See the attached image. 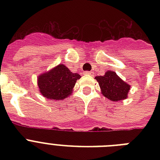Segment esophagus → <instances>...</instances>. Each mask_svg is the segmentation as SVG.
<instances>
[{
    "label": "esophagus",
    "instance_id": "1",
    "mask_svg": "<svg viewBox=\"0 0 160 160\" xmlns=\"http://www.w3.org/2000/svg\"><path fill=\"white\" fill-rule=\"evenodd\" d=\"M84 75H93L92 71H85L84 72Z\"/></svg>",
    "mask_w": 160,
    "mask_h": 160
}]
</instances>
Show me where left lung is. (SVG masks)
<instances>
[{
    "label": "left lung",
    "instance_id": "left-lung-1",
    "mask_svg": "<svg viewBox=\"0 0 160 160\" xmlns=\"http://www.w3.org/2000/svg\"><path fill=\"white\" fill-rule=\"evenodd\" d=\"M95 80L105 97L111 101H119L128 98V93L130 90V85L124 82L114 71L108 70L104 75L96 76Z\"/></svg>",
    "mask_w": 160,
    "mask_h": 160
}]
</instances>
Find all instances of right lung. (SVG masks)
I'll list each match as a JSON object with an SVG mask.
<instances>
[{
  "label": "right lung",
  "instance_id": "add662e5",
  "mask_svg": "<svg viewBox=\"0 0 160 160\" xmlns=\"http://www.w3.org/2000/svg\"><path fill=\"white\" fill-rule=\"evenodd\" d=\"M81 77L72 73L64 64H60L37 77L39 90L49 100H61L71 95L76 80Z\"/></svg>",
  "mask_w": 160,
  "mask_h": 160
}]
</instances>
